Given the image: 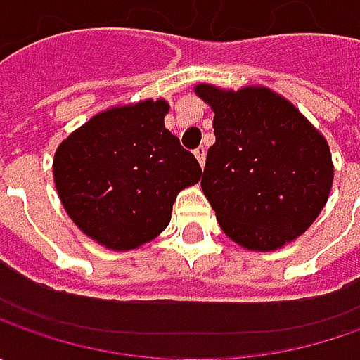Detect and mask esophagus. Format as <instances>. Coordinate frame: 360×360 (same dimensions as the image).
<instances>
[{"instance_id": "esophagus-1", "label": "esophagus", "mask_w": 360, "mask_h": 360, "mask_svg": "<svg viewBox=\"0 0 360 360\" xmlns=\"http://www.w3.org/2000/svg\"><path fill=\"white\" fill-rule=\"evenodd\" d=\"M194 156L198 158L200 166H204V160H206V148H204V146H198V148L194 150Z\"/></svg>"}]
</instances>
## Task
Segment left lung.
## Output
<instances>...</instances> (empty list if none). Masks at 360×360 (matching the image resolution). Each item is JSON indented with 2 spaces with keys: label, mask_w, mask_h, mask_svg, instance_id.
I'll return each instance as SVG.
<instances>
[{
  "label": "left lung",
  "mask_w": 360,
  "mask_h": 360,
  "mask_svg": "<svg viewBox=\"0 0 360 360\" xmlns=\"http://www.w3.org/2000/svg\"><path fill=\"white\" fill-rule=\"evenodd\" d=\"M214 112L200 186L222 232L248 250L292 242L325 208L333 160L325 136L264 86L238 91L198 84Z\"/></svg>",
  "instance_id": "obj_1"
}]
</instances>
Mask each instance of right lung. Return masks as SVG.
Returning a JSON list of instances; mask_svg holds the SVG:
<instances>
[{
	"instance_id": "1",
	"label": "right lung",
	"mask_w": 360,
	"mask_h": 360,
	"mask_svg": "<svg viewBox=\"0 0 360 360\" xmlns=\"http://www.w3.org/2000/svg\"><path fill=\"white\" fill-rule=\"evenodd\" d=\"M166 100L114 105L72 131L53 156V180L68 216L110 250H131L168 226L180 190L200 164L166 130Z\"/></svg>"
}]
</instances>
